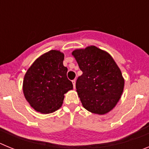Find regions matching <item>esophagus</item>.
Returning <instances> with one entry per match:
<instances>
[{"mask_svg":"<svg viewBox=\"0 0 149 149\" xmlns=\"http://www.w3.org/2000/svg\"><path fill=\"white\" fill-rule=\"evenodd\" d=\"M72 84H73L74 89H75V84H76V81H75V80H73V81H72Z\"/></svg>","mask_w":149,"mask_h":149,"instance_id":"1","label":"esophagus"}]
</instances>
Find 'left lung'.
Masks as SVG:
<instances>
[{
    "mask_svg": "<svg viewBox=\"0 0 149 149\" xmlns=\"http://www.w3.org/2000/svg\"><path fill=\"white\" fill-rule=\"evenodd\" d=\"M83 72L76 89L84 108L94 114L104 115L119 102L125 86L120 68L111 55L96 46L72 51Z\"/></svg>",
    "mask_w": 149,
    "mask_h": 149,
    "instance_id": "1",
    "label": "left lung"
}]
</instances>
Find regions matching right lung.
I'll return each mask as SVG.
<instances>
[{
    "label": "right lung",
    "mask_w": 149,
    "mask_h": 149,
    "mask_svg": "<svg viewBox=\"0 0 149 149\" xmlns=\"http://www.w3.org/2000/svg\"><path fill=\"white\" fill-rule=\"evenodd\" d=\"M64 54L58 50L43 54L27 69L23 81L26 100L36 111L48 114L61 107L64 95L73 89L63 65Z\"/></svg>",
    "instance_id": "obj_1"
}]
</instances>
